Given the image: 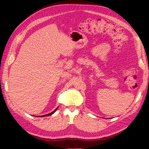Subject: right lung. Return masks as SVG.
<instances>
[{"mask_svg":"<svg viewBox=\"0 0 149 149\" xmlns=\"http://www.w3.org/2000/svg\"><path fill=\"white\" fill-rule=\"evenodd\" d=\"M58 107H57L56 109H55L53 112H50V113H49V114H45V115H43V116H37V117H45V116H50V115H52V114H53L54 113L56 112V110L58 109Z\"/></svg>","mask_w":149,"mask_h":149,"instance_id":"1","label":"right lung"}]
</instances>
